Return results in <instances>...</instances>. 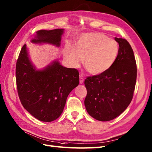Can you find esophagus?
I'll return each instance as SVG.
<instances>
[{"mask_svg":"<svg viewBox=\"0 0 152 152\" xmlns=\"http://www.w3.org/2000/svg\"><path fill=\"white\" fill-rule=\"evenodd\" d=\"M83 81H84V79L83 78V76L82 75H80V83H83Z\"/></svg>","mask_w":152,"mask_h":152,"instance_id":"34e87169","label":"esophagus"}]
</instances>
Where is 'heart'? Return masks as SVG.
<instances>
[{
    "label": "heart",
    "mask_w": 152,
    "mask_h": 152,
    "mask_svg": "<svg viewBox=\"0 0 152 152\" xmlns=\"http://www.w3.org/2000/svg\"><path fill=\"white\" fill-rule=\"evenodd\" d=\"M119 52V44L114 39L101 33L83 34L76 48L68 46L64 58L70 66L78 67L84 59V66L93 75L105 72L114 64Z\"/></svg>",
    "instance_id": "obj_1"
}]
</instances>
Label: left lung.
Instances as JSON below:
<instances>
[{"label": "left lung", "mask_w": 152, "mask_h": 152, "mask_svg": "<svg viewBox=\"0 0 152 152\" xmlns=\"http://www.w3.org/2000/svg\"><path fill=\"white\" fill-rule=\"evenodd\" d=\"M119 52L115 62L105 72L85 80L84 104L88 114L96 120L110 121L129 105L136 85L137 69L133 50L124 38H115Z\"/></svg>", "instance_id": "8db88e82"}]
</instances>
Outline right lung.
<instances>
[{
	"mask_svg": "<svg viewBox=\"0 0 152 152\" xmlns=\"http://www.w3.org/2000/svg\"><path fill=\"white\" fill-rule=\"evenodd\" d=\"M62 28L37 32L33 43H48L60 46ZM16 85L21 104L35 118L42 121L56 120L62 114L68 95L79 84L76 69L53 61L44 69L38 70L28 58L26 44L22 47L16 63Z\"/></svg>",
	"mask_w": 152,
	"mask_h": 152,
	"instance_id": "right-lung-1",
	"label": "right lung"
}]
</instances>
